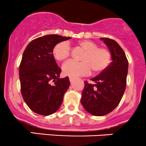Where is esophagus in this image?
<instances>
[{
    "instance_id": "esophagus-1",
    "label": "esophagus",
    "mask_w": 146,
    "mask_h": 146,
    "mask_svg": "<svg viewBox=\"0 0 146 146\" xmlns=\"http://www.w3.org/2000/svg\"><path fill=\"white\" fill-rule=\"evenodd\" d=\"M69 80H70V82L72 83V82H73V80H74V78L70 77V78H69Z\"/></svg>"
}]
</instances>
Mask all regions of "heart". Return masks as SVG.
<instances>
[{
	"label": "heart",
	"mask_w": 146,
	"mask_h": 146,
	"mask_svg": "<svg viewBox=\"0 0 146 146\" xmlns=\"http://www.w3.org/2000/svg\"><path fill=\"white\" fill-rule=\"evenodd\" d=\"M78 45L85 50L81 56V61L69 60L62 66L63 73L69 77H78L90 73L92 69L95 73L104 71L111 63V55L110 50L105 47L98 46L95 42L83 40ZM70 46L67 42H61L53 48V55L57 61H64L70 54Z\"/></svg>",
	"instance_id": "heart-1"
}]
</instances>
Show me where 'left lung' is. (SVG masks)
Instances as JSON below:
<instances>
[{"label": "left lung", "instance_id": "1", "mask_svg": "<svg viewBox=\"0 0 146 146\" xmlns=\"http://www.w3.org/2000/svg\"><path fill=\"white\" fill-rule=\"evenodd\" d=\"M107 44L111 55L109 67L99 76L91 79L95 82L85 81L81 104L94 116H104L112 111L120 102L126 86L129 62L124 51L116 41L100 38Z\"/></svg>", "mask_w": 146, "mask_h": 146}]
</instances>
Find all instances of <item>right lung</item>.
Wrapping results in <instances>:
<instances>
[{"mask_svg": "<svg viewBox=\"0 0 146 146\" xmlns=\"http://www.w3.org/2000/svg\"><path fill=\"white\" fill-rule=\"evenodd\" d=\"M69 39L46 35L32 40L24 51L19 68L21 93L29 109L36 114H52L62 104L70 81L68 77L59 78L61 69L54 59L53 48Z\"/></svg>", "mask_w": 146, "mask_h": 146, "instance_id": "right-lung-1", "label": "right lung"}]
</instances>
